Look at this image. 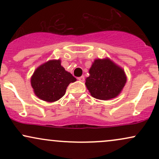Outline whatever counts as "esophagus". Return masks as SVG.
<instances>
[{
    "mask_svg": "<svg viewBox=\"0 0 159 159\" xmlns=\"http://www.w3.org/2000/svg\"><path fill=\"white\" fill-rule=\"evenodd\" d=\"M78 79L80 81H84V76L82 75V76H81V77H78Z\"/></svg>",
    "mask_w": 159,
    "mask_h": 159,
    "instance_id": "34e87169",
    "label": "esophagus"
}]
</instances>
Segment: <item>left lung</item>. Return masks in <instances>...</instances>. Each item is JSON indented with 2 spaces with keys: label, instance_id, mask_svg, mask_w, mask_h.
Masks as SVG:
<instances>
[{
  "label": "left lung",
  "instance_id": "8db88e82",
  "mask_svg": "<svg viewBox=\"0 0 159 159\" xmlns=\"http://www.w3.org/2000/svg\"><path fill=\"white\" fill-rule=\"evenodd\" d=\"M85 84L93 97L108 100L120 94L126 82L124 71L109 59L96 60Z\"/></svg>",
  "mask_w": 159,
  "mask_h": 159
}]
</instances>
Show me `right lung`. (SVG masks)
Instances as JSON below:
<instances>
[{
  "label": "right lung",
  "instance_id": "add662e5",
  "mask_svg": "<svg viewBox=\"0 0 159 159\" xmlns=\"http://www.w3.org/2000/svg\"><path fill=\"white\" fill-rule=\"evenodd\" d=\"M76 78L66 72L61 61H50L38 67L31 78L36 96L45 102H55L64 96L67 87Z\"/></svg>",
  "mask_w": 159,
  "mask_h": 159
}]
</instances>
